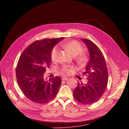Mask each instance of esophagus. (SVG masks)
Returning a JSON list of instances; mask_svg holds the SVG:
<instances>
[{"label": "esophagus", "instance_id": "34e87169", "mask_svg": "<svg viewBox=\"0 0 129 129\" xmlns=\"http://www.w3.org/2000/svg\"><path fill=\"white\" fill-rule=\"evenodd\" d=\"M62 80H64V81H67V80H68V79L67 78H66V77H63V78H62Z\"/></svg>", "mask_w": 129, "mask_h": 129}]
</instances>
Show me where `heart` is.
Returning a JSON list of instances; mask_svg holds the SVG:
<instances>
[{
  "instance_id": "heart-1",
  "label": "heart",
  "mask_w": 129,
  "mask_h": 129,
  "mask_svg": "<svg viewBox=\"0 0 129 129\" xmlns=\"http://www.w3.org/2000/svg\"><path fill=\"white\" fill-rule=\"evenodd\" d=\"M61 46L66 50H68L73 56H77V61L79 64H83L85 63L87 60V56L86 54L83 53H80L83 50L81 45L76 41H70L62 43ZM59 54V49L58 47H54L51 53V60L53 62L57 61ZM72 68V66L68 65H64L61 68L62 73L65 75H67L70 73Z\"/></svg>"
}]
</instances>
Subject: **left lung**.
Wrapping results in <instances>:
<instances>
[{"instance_id":"obj_1","label":"left lung","mask_w":129,"mask_h":129,"mask_svg":"<svg viewBox=\"0 0 129 129\" xmlns=\"http://www.w3.org/2000/svg\"><path fill=\"white\" fill-rule=\"evenodd\" d=\"M81 40L89 53V61L83 73L88 81L86 84L78 83L73 94L79 103L89 105L96 102L103 95L108 83V73L104 57L99 47L89 40Z\"/></svg>"}]
</instances>
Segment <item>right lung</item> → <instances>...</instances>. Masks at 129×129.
<instances>
[{
    "instance_id": "1",
    "label": "right lung",
    "mask_w": 129,
    "mask_h": 129,
    "mask_svg": "<svg viewBox=\"0 0 129 129\" xmlns=\"http://www.w3.org/2000/svg\"><path fill=\"white\" fill-rule=\"evenodd\" d=\"M63 39L61 37L35 41L20 57L16 68L17 83L24 95L34 103H46L58 92L62 82L60 78L48 80L44 76L51 64L52 49Z\"/></svg>"
}]
</instances>
